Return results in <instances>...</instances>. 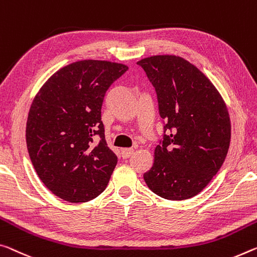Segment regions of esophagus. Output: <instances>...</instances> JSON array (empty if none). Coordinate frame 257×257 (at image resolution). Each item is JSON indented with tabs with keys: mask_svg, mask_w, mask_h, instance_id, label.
Listing matches in <instances>:
<instances>
[{
	"mask_svg": "<svg viewBox=\"0 0 257 257\" xmlns=\"http://www.w3.org/2000/svg\"><path fill=\"white\" fill-rule=\"evenodd\" d=\"M134 150L133 149H123L121 151V156L123 159H128L133 156Z\"/></svg>",
	"mask_w": 257,
	"mask_h": 257,
	"instance_id": "34e87169",
	"label": "esophagus"
}]
</instances>
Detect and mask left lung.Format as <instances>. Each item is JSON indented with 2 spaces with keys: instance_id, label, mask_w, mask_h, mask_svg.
<instances>
[{
  "instance_id": "obj_1",
  "label": "left lung",
  "mask_w": 257,
  "mask_h": 257,
  "mask_svg": "<svg viewBox=\"0 0 257 257\" xmlns=\"http://www.w3.org/2000/svg\"><path fill=\"white\" fill-rule=\"evenodd\" d=\"M137 64L156 89L165 122L164 137L144 181L167 200L192 198L213 180L229 151L226 105L208 77L182 57L152 56Z\"/></svg>"
}]
</instances>
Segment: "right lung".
Instances as JSON below:
<instances>
[{
	"instance_id": "obj_1",
	"label": "right lung",
	"mask_w": 257,
	"mask_h": 257,
	"mask_svg": "<svg viewBox=\"0 0 257 257\" xmlns=\"http://www.w3.org/2000/svg\"><path fill=\"white\" fill-rule=\"evenodd\" d=\"M127 70L106 60L72 63L50 76L31 105L28 154L40 180L63 200L87 202L106 189L117 157L105 141L101 105Z\"/></svg>"
}]
</instances>
